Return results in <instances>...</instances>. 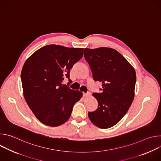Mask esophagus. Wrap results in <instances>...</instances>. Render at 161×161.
I'll use <instances>...</instances> for the list:
<instances>
[{
	"label": "esophagus",
	"mask_w": 161,
	"mask_h": 161,
	"mask_svg": "<svg viewBox=\"0 0 161 161\" xmlns=\"http://www.w3.org/2000/svg\"><path fill=\"white\" fill-rule=\"evenodd\" d=\"M90 94H91V93L90 92H87L86 93L83 94V96L84 97H89L90 96Z\"/></svg>",
	"instance_id": "obj_1"
}]
</instances>
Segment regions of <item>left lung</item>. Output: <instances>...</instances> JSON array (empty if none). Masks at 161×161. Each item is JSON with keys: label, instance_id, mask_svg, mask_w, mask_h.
Masks as SVG:
<instances>
[{"label": "left lung", "instance_id": "left-lung-1", "mask_svg": "<svg viewBox=\"0 0 161 161\" xmlns=\"http://www.w3.org/2000/svg\"><path fill=\"white\" fill-rule=\"evenodd\" d=\"M84 57L94 80L102 82L101 93L92 94L97 100L98 107L88 112L89 119L99 128H109L124 117L132 103L135 70L119 52L112 48H85Z\"/></svg>", "mask_w": 161, "mask_h": 161}]
</instances>
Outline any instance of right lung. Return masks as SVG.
<instances>
[{"instance_id": "1", "label": "right lung", "mask_w": 161, "mask_h": 161, "mask_svg": "<svg viewBox=\"0 0 161 161\" xmlns=\"http://www.w3.org/2000/svg\"><path fill=\"white\" fill-rule=\"evenodd\" d=\"M83 55V48L50 44L34 52L22 68L21 80L25 99L36 118L55 127L69 119L82 93L71 89L70 71ZM64 78L69 80L63 85Z\"/></svg>"}]
</instances>
